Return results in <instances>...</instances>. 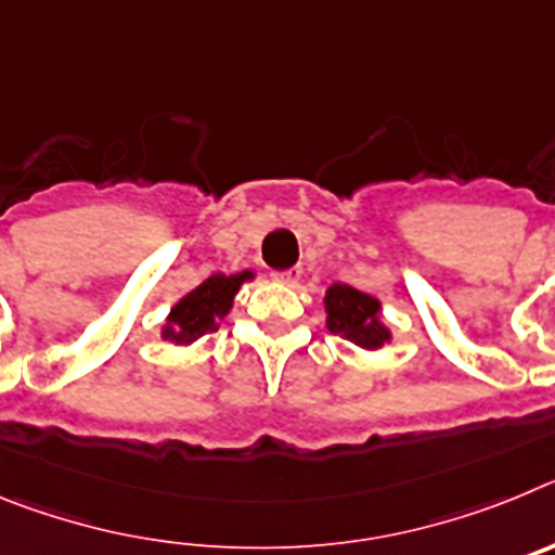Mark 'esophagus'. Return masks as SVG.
I'll return each instance as SVG.
<instances>
[{"instance_id":"1","label":"esophagus","mask_w":555,"mask_h":555,"mask_svg":"<svg viewBox=\"0 0 555 555\" xmlns=\"http://www.w3.org/2000/svg\"><path fill=\"white\" fill-rule=\"evenodd\" d=\"M302 269H283V272H272V278L278 283H283V286H297V281H300Z\"/></svg>"}]
</instances>
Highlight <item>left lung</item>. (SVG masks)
Segmentation results:
<instances>
[{
    "mask_svg": "<svg viewBox=\"0 0 555 555\" xmlns=\"http://www.w3.org/2000/svg\"><path fill=\"white\" fill-rule=\"evenodd\" d=\"M325 311L327 331L364 347V350H377L391 338V331L380 322V300L347 286V283H333L327 288Z\"/></svg>",
    "mask_w": 555,
    "mask_h": 555,
    "instance_id": "left-lung-1",
    "label": "left lung"
}]
</instances>
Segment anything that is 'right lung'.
Masks as SVG:
<instances>
[{
	"instance_id": "add662e5",
	"label": "right lung",
	"mask_w": 555,
	"mask_h": 555,
	"mask_svg": "<svg viewBox=\"0 0 555 555\" xmlns=\"http://www.w3.org/2000/svg\"><path fill=\"white\" fill-rule=\"evenodd\" d=\"M244 281H253L249 269L238 274H210L208 281L199 283L194 292L185 294L183 300H178V306L171 308L160 336L175 345H191L205 333H214L219 327V320H224L233 308V297Z\"/></svg>"
}]
</instances>
